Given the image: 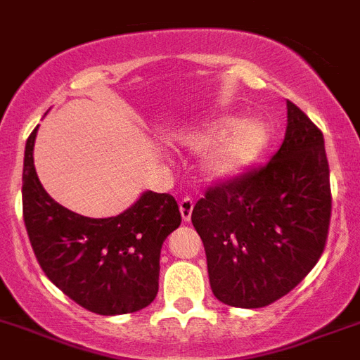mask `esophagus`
<instances>
[{
	"instance_id": "obj_1",
	"label": "esophagus",
	"mask_w": 360,
	"mask_h": 360,
	"mask_svg": "<svg viewBox=\"0 0 360 360\" xmlns=\"http://www.w3.org/2000/svg\"><path fill=\"white\" fill-rule=\"evenodd\" d=\"M193 207H195V202H193L191 197H184L182 200H180V213H182L184 222H189V219H191V213H193Z\"/></svg>"
}]
</instances>
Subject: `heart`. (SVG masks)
Here are the masks:
<instances>
[{
  "mask_svg": "<svg viewBox=\"0 0 360 360\" xmlns=\"http://www.w3.org/2000/svg\"><path fill=\"white\" fill-rule=\"evenodd\" d=\"M269 141V127L263 121L237 123L236 117H219L184 136V143L195 150L212 145L204 156V173L213 180H231L245 174L259 162Z\"/></svg>",
  "mask_w": 360,
  "mask_h": 360,
  "instance_id": "obj_1",
  "label": "heart"
}]
</instances>
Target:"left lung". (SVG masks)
Instances as JSON below:
<instances>
[{
    "mask_svg": "<svg viewBox=\"0 0 360 360\" xmlns=\"http://www.w3.org/2000/svg\"><path fill=\"white\" fill-rule=\"evenodd\" d=\"M287 121L283 143L265 165L213 184L193 207L212 290L231 307L283 298L328 243L331 186L322 130L290 101Z\"/></svg>",
    "mask_w": 360,
    "mask_h": 360,
    "instance_id": "left-lung-1",
    "label": "left lung"
}]
</instances>
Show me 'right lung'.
Returning a JSON list of instances; mask_svg holds the SVG:
<instances>
[{
    "label": "right lung",
    "mask_w": 360,
    "mask_h": 360,
    "mask_svg": "<svg viewBox=\"0 0 360 360\" xmlns=\"http://www.w3.org/2000/svg\"><path fill=\"white\" fill-rule=\"evenodd\" d=\"M38 129V127H37ZM37 129L23 160V222L38 265L80 307L95 314H127L158 294L163 240L182 222L174 197L147 191L110 219L70 212L41 187L32 162Z\"/></svg>",
    "instance_id": "add662e5"
}]
</instances>
